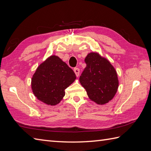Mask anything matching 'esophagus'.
I'll return each instance as SVG.
<instances>
[{"label":"esophagus","instance_id":"34e87169","mask_svg":"<svg viewBox=\"0 0 151 151\" xmlns=\"http://www.w3.org/2000/svg\"><path fill=\"white\" fill-rule=\"evenodd\" d=\"M73 71H74L76 76L78 77L79 75V69L78 68H75L73 69Z\"/></svg>","mask_w":151,"mask_h":151}]
</instances>
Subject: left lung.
I'll return each instance as SVG.
<instances>
[{
    "mask_svg": "<svg viewBox=\"0 0 151 151\" xmlns=\"http://www.w3.org/2000/svg\"><path fill=\"white\" fill-rule=\"evenodd\" d=\"M87 64L79 77V81L88 98L99 105L113 99L119 87L117 73L109 61L98 53H88L85 58Z\"/></svg>",
    "mask_w": 151,
    "mask_h": 151,
    "instance_id": "1",
    "label": "left lung"
}]
</instances>
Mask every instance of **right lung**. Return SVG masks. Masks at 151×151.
Returning <instances> with one entry per match:
<instances>
[{
    "instance_id": "add662e5",
    "label": "right lung",
    "mask_w": 151,
    "mask_h": 151,
    "mask_svg": "<svg viewBox=\"0 0 151 151\" xmlns=\"http://www.w3.org/2000/svg\"><path fill=\"white\" fill-rule=\"evenodd\" d=\"M76 79L72 68L58 57L51 55L37 68L31 80L32 90L38 100L55 106L62 100L64 90Z\"/></svg>"
}]
</instances>
